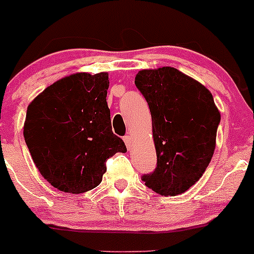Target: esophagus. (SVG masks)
<instances>
[{
  "label": "esophagus",
  "mask_w": 254,
  "mask_h": 254,
  "mask_svg": "<svg viewBox=\"0 0 254 254\" xmlns=\"http://www.w3.org/2000/svg\"><path fill=\"white\" fill-rule=\"evenodd\" d=\"M124 142H125V144H127V149H131V147H132V138H131V136H124Z\"/></svg>",
  "instance_id": "obj_1"
}]
</instances>
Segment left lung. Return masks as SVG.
<instances>
[{"instance_id": "obj_1", "label": "left lung", "mask_w": 254, "mask_h": 254, "mask_svg": "<svg viewBox=\"0 0 254 254\" xmlns=\"http://www.w3.org/2000/svg\"><path fill=\"white\" fill-rule=\"evenodd\" d=\"M135 84L152 114L157 168L143 175L164 196L182 194L204 175L216 148L221 113L206 86L177 68L142 69Z\"/></svg>"}]
</instances>
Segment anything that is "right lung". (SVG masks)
Segmentation results:
<instances>
[{"mask_svg": "<svg viewBox=\"0 0 254 254\" xmlns=\"http://www.w3.org/2000/svg\"><path fill=\"white\" fill-rule=\"evenodd\" d=\"M108 73L79 72L44 89L27 107L24 137L33 163L54 188L72 194L101 183L106 160L127 152L112 131Z\"/></svg>", "mask_w": 254, "mask_h": 254, "instance_id": "obj_1", "label": "right lung"}]
</instances>
